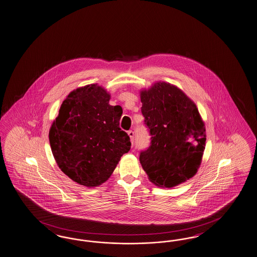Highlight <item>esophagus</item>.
Returning a JSON list of instances; mask_svg holds the SVG:
<instances>
[{
	"label": "esophagus",
	"instance_id": "34e87169",
	"mask_svg": "<svg viewBox=\"0 0 257 257\" xmlns=\"http://www.w3.org/2000/svg\"><path fill=\"white\" fill-rule=\"evenodd\" d=\"M128 135H129V137H130V139H131V143L134 144V138H135V134H134V131H132V130L128 131Z\"/></svg>",
	"mask_w": 257,
	"mask_h": 257
}]
</instances>
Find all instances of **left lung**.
Wrapping results in <instances>:
<instances>
[{
	"instance_id": "8db88e82",
	"label": "left lung",
	"mask_w": 257,
	"mask_h": 257,
	"mask_svg": "<svg viewBox=\"0 0 257 257\" xmlns=\"http://www.w3.org/2000/svg\"><path fill=\"white\" fill-rule=\"evenodd\" d=\"M150 145L140 153L149 180L173 187L193 177L205 146V128L195 104L169 83H156L141 92Z\"/></svg>"
}]
</instances>
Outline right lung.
I'll return each mask as SVG.
<instances>
[{
  "mask_svg": "<svg viewBox=\"0 0 257 257\" xmlns=\"http://www.w3.org/2000/svg\"><path fill=\"white\" fill-rule=\"evenodd\" d=\"M109 100L110 94L97 85L76 89L62 103L50 130L57 165L79 185L106 182L131 148L130 137L119 127L122 109Z\"/></svg>",
  "mask_w": 257,
  "mask_h": 257,
  "instance_id": "right-lung-1",
  "label": "right lung"
}]
</instances>
